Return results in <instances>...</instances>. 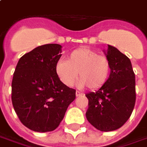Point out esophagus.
<instances>
[{
    "label": "esophagus",
    "instance_id": "1",
    "mask_svg": "<svg viewBox=\"0 0 147 147\" xmlns=\"http://www.w3.org/2000/svg\"><path fill=\"white\" fill-rule=\"evenodd\" d=\"M81 95H82V93H80V92H79V91H76V96H79Z\"/></svg>",
    "mask_w": 147,
    "mask_h": 147
}]
</instances>
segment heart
Returning a JSON list of instances; mask_svg holds the SVG:
<instances>
[{
  "label": "heart",
  "instance_id": "b5f03b06",
  "mask_svg": "<svg viewBox=\"0 0 147 147\" xmlns=\"http://www.w3.org/2000/svg\"><path fill=\"white\" fill-rule=\"evenodd\" d=\"M111 70L106 56L89 47H80L68 54L66 61H59L55 71L63 84L71 87L78 78V86L98 90L107 82Z\"/></svg>",
  "mask_w": 147,
  "mask_h": 147
}]
</instances>
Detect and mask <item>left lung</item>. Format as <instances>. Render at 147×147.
Here are the masks:
<instances>
[{
	"instance_id": "8db88e82",
	"label": "left lung",
	"mask_w": 147,
	"mask_h": 147,
	"mask_svg": "<svg viewBox=\"0 0 147 147\" xmlns=\"http://www.w3.org/2000/svg\"><path fill=\"white\" fill-rule=\"evenodd\" d=\"M106 57L111 70L107 82L96 92L86 94L88 121L102 131L119 129L128 121L136 103V79L131 61L115 47L108 45Z\"/></svg>"
}]
</instances>
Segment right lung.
Returning a JSON list of instances; mask_svg holds the SVG:
<instances>
[{
	"label": "right lung",
	"instance_id": "1",
	"mask_svg": "<svg viewBox=\"0 0 147 147\" xmlns=\"http://www.w3.org/2000/svg\"><path fill=\"white\" fill-rule=\"evenodd\" d=\"M61 47L57 43L37 47L24 54L16 65L11 101L19 120L32 131L57 129L76 99V90L63 84L55 71Z\"/></svg>",
	"mask_w": 147,
	"mask_h": 147
}]
</instances>
